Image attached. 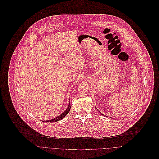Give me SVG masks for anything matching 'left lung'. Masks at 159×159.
<instances>
[{
	"instance_id": "obj_1",
	"label": "left lung",
	"mask_w": 159,
	"mask_h": 159,
	"mask_svg": "<svg viewBox=\"0 0 159 159\" xmlns=\"http://www.w3.org/2000/svg\"><path fill=\"white\" fill-rule=\"evenodd\" d=\"M102 115H103V114H102Z\"/></svg>"
}]
</instances>
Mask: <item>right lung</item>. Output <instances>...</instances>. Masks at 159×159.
<instances>
[{"mask_svg":"<svg viewBox=\"0 0 159 159\" xmlns=\"http://www.w3.org/2000/svg\"><path fill=\"white\" fill-rule=\"evenodd\" d=\"M70 109H71V105H70V104H69V105H68V108L65 110V111L63 112L62 114H61V115H59L58 116H57V117H56V118H53V119H52V120H48V121H44V122L52 123V122H56V121H58L59 120H62L63 118H64V117L69 113Z\"/></svg>","mask_w":159,"mask_h":159,"instance_id":"1","label":"right lung"}]
</instances>
